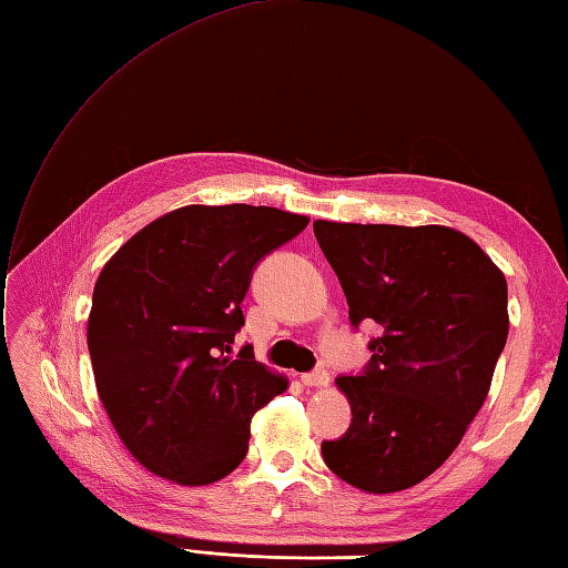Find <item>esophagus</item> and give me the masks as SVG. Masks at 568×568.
<instances>
[{"mask_svg": "<svg viewBox=\"0 0 568 568\" xmlns=\"http://www.w3.org/2000/svg\"><path fill=\"white\" fill-rule=\"evenodd\" d=\"M301 382H304V386H311V388H325L327 384H331V374H327L325 369H316V372L301 376Z\"/></svg>", "mask_w": 568, "mask_h": 568, "instance_id": "1", "label": "esophagus"}]
</instances>
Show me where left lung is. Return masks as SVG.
I'll use <instances>...</instances> for the list:
<instances>
[{
  "mask_svg": "<svg viewBox=\"0 0 568 568\" xmlns=\"http://www.w3.org/2000/svg\"><path fill=\"white\" fill-rule=\"evenodd\" d=\"M349 321L379 323L369 367L335 379L349 430L323 443L335 476L367 494L420 484L481 410L508 339V284L469 235L447 225L316 221Z\"/></svg>",
  "mask_w": 568,
  "mask_h": 568,
  "instance_id": "1",
  "label": "left lung"
}]
</instances>
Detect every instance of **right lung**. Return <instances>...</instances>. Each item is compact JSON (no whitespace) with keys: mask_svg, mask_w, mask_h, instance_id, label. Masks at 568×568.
Instances as JSON below:
<instances>
[{"mask_svg":"<svg viewBox=\"0 0 568 568\" xmlns=\"http://www.w3.org/2000/svg\"><path fill=\"white\" fill-rule=\"evenodd\" d=\"M308 225L272 206H182L125 241L94 284L87 321L99 398L125 449L180 486L229 476L250 420L288 379L233 355L252 270Z\"/></svg>","mask_w":568,"mask_h":568,"instance_id":"add662e5","label":"right lung"}]
</instances>
